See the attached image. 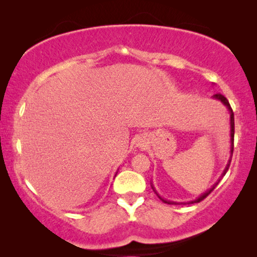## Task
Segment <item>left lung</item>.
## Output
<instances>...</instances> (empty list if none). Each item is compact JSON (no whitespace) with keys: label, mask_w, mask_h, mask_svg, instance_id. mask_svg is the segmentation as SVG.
I'll use <instances>...</instances> for the list:
<instances>
[{"label":"left lung","mask_w":257,"mask_h":257,"mask_svg":"<svg viewBox=\"0 0 257 257\" xmlns=\"http://www.w3.org/2000/svg\"><path fill=\"white\" fill-rule=\"evenodd\" d=\"M213 98H215V99H217V100H220L221 103H222L224 106H226L227 108H228V111H229V113H230V154L231 156H233V150H234V112H233V110H231V107H230V105H229V101L227 100V98L224 97V96H222V94L221 93H216V94H214L213 96ZM230 160H231V158L229 159V161H228V164H227V166H226V168H224V171H223V173H222V175H221V178L223 177L224 174L227 173V171H228V168H229V165H230ZM221 180V179H219V181ZM219 181L216 182V184H214L213 185V187L210 188V189H208V191H207L206 193H203L202 195H200L198 199H195V200H193V201H189L188 203H196V202H200V201H202L203 199L205 198H207V196H208L209 194H210V192H213V189L216 187V185L219 184ZM152 188H153V191L156 192V189H154V187L152 186ZM157 193V192H156ZM157 195L159 196V198L163 200V201L165 202V203H168V205H177V202H172V201H166V200H164L163 198H161V196L158 194L157 193Z\"/></svg>","instance_id":"obj_1"}]
</instances>
